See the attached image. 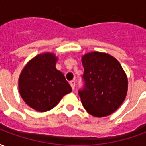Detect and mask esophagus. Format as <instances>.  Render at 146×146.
<instances>
[{
	"mask_svg": "<svg viewBox=\"0 0 146 146\" xmlns=\"http://www.w3.org/2000/svg\"><path fill=\"white\" fill-rule=\"evenodd\" d=\"M70 86H71L72 89H73V90H74V88H75V81H74V80L70 81Z\"/></svg>",
	"mask_w": 146,
	"mask_h": 146,
	"instance_id": "1",
	"label": "esophagus"
}]
</instances>
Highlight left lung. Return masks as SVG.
I'll return each instance as SVG.
<instances>
[{
  "label": "left lung",
  "mask_w": 146,
  "mask_h": 146,
  "mask_svg": "<svg viewBox=\"0 0 146 146\" xmlns=\"http://www.w3.org/2000/svg\"><path fill=\"white\" fill-rule=\"evenodd\" d=\"M84 88L79 90L84 107L97 117L114 113L124 101L127 77L118 61L110 54L93 51L82 57Z\"/></svg>",
  "instance_id": "obj_1"
}]
</instances>
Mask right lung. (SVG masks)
Segmentation results:
<instances>
[{"label": "right lung", "mask_w": 146, "mask_h": 146, "mask_svg": "<svg viewBox=\"0 0 146 146\" xmlns=\"http://www.w3.org/2000/svg\"><path fill=\"white\" fill-rule=\"evenodd\" d=\"M58 58L52 53L36 55L25 66L19 79L21 97L38 112L51 110L72 88L63 73L55 68Z\"/></svg>", "instance_id": "obj_1"}]
</instances>
